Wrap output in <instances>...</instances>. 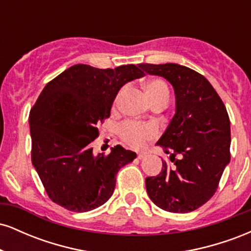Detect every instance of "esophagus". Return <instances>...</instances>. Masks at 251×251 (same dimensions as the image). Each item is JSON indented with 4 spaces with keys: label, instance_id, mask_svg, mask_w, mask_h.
Returning a JSON list of instances; mask_svg holds the SVG:
<instances>
[{
    "label": "esophagus",
    "instance_id": "1",
    "mask_svg": "<svg viewBox=\"0 0 251 251\" xmlns=\"http://www.w3.org/2000/svg\"><path fill=\"white\" fill-rule=\"evenodd\" d=\"M145 157H146V154L143 153V152H142V153H138V154H137L138 159H144V158H145Z\"/></svg>",
    "mask_w": 251,
    "mask_h": 251
}]
</instances>
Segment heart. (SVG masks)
Here are the masks:
<instances>
[{"instance_id":"obj_1","label":"heart","mask_w":251,"mask_h":251,"mask_svg":"<svg viewBox=\"0 0 251 251\" xmlns=\"http://www.w3.org/2000/svg\"><path fill=\"white\" fill-rule=\"evenodd\" d=\"M145 89L152 105L159 101L169 102V87L162 80H150L145 83ZM119 133L128 145H131L132 148L139 149L143 148L148 140L152 139L158 134V128L152 124H142L128 120L120 125Z\"/></svg>"}]
</instances>
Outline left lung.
Here are the masks:
<instances>
[{
    "label": "left lung",
    "instance_id": "obj_1",
    "mask_svg": "<svg viewBox=\"0 0 251 251\" xmlns=\"http://www.w3.org/2000/svg\"><path fill=\"white\" fill-rule=\"evenodd\" d=\"M139 67L174 86L176 113L157 142L169 153L162 172L145 180L149 197L160 209L186 214L205 204L230 162V120L226 106L205 76L177 63ZM177 159H175V157Z\"/></svg>",
    "mask_w": 251,
    "mask_h": 251
}]
</instances>
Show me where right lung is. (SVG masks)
<instances>
[{"label": "right lung", "instance_id": "1", "mask_svg": "<svg viewBox=\"0 0 251 251\" xmlns=\"http://www.w3.org/2000/svg\"><path fill=\"white\" fill-rule=\"evenodd\" d=\"M143 75L134 65L114 70L74 65L42 89L29 113L31 163L57 205L86 212L113 195L118 171L137 154L117 145L111 153L94 155L91 143L119 89Z\"/></svg>", "mask_w": 251, "mask_h": 251}]
</instances>
